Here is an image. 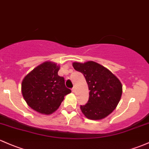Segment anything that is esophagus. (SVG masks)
Instances as JSON below:
<instances>
[{"label": "esophagus", "instance_id": "obj_1", "mask_svg": "<svg viewBox=\"0 0 149 149\" xmlns=\"http://www.w3.org/2000/svg\"><path fill=\"white\" fill-rule=\"evenodd\" d=\"M72 91L73 92H76V87H75V86H74V87H73L72 89Z\"/></svg>", "mask_w": 149, "mask_h": 149}]
</instances>
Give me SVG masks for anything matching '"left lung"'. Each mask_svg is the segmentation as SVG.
<instances>
[{
  "mask_svg": "<svg viewBox=\"0 0 149 149\" xmlns=\"http://www.w3.org/2000/svg\"><path fill=\"white\" fill-rule=\"evenodd\" d=\"M73 68L84 74L90 90L87 103L80 105L84 116L89 119L100 120L110 114L122 94L119 79L104 67L92 61L74 62Z\"/></svg>",
  "mask_w": 149,
  "mask_h": 149,
  "instance_id": "8db88e82",
  "label": "left lung"
}]
</instances>
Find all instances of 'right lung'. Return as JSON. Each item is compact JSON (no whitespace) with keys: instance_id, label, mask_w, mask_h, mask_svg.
Instances as JSON below:
<instances>
[{"instance_id":"1","label":"right lung","mask_w":149,"mask_h":149,"mask_svg":"<svg viewBox=\"0 0 149 149\" xmlns=\"http://www.w3.org/2000/svg\"><path fill=\"white\" fill-rule=\"evenodd\" d=\"M60 67L45 62L24 78L22 94L30 107L38 112L50 114L57 110L64 97L71 92L66 87L63 77L57 72Z\"/></svg>"}]
</instances>
